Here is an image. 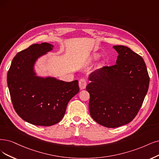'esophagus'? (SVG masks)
<instances>
[{"label":"esophagus","instance_id":"obj_1","mask_svg":"<svg viewBox=\"0 0 159 159\" xmlns=\"http://www.w3.org/2000/svg\"><path fill=\"white\" fill-rule=\"evenodd\" d=\"M79 87H80V89L81 90L84 89L85 88H86V84H87V83H86V79H84V78H82V79H80V80H79Z\"/></svg>","mask_w":159,"mask_h":159}]
</instances>
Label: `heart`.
Returning <instances> with one entry per match:
<instances>
[{"mask_svg":"<svg viewBox=\"0 0 159 159\" xmlns=\"http://www.w3.org/2000/svg\"><path fill=\"white\" fill-rule=\"evenodd\" d=\"M99 55L98 54H95V55H93V58L94 59H98V57H99Z\"/></svg>","mask_w":159,"mask_h":159,"instance_id":"heart-1","label":"heart"}]
</instances>
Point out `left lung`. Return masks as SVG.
<instances>
[{
	"instance_id": "left-lung-1",
	"label": "left lung",
	"mask_w": 159,
	"mask_h": 159,
	"mask_svg": "<svg viewBox=\"0 0 159 159\" xmlns=\"http://www.w3.org/2000/svg\"><path fill=\"white\" fill-rule=\"evenodd\" d=\"M119 53L115 65L92 72L86 86L92 118L107 128L130 122L142 107L149 84L142 57L125 46H114Z\"/></svg>"
}]
</instances>
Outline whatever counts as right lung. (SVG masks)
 <instances>
[{"label":"right lung","mask_w":159,"mask_h":159,"mask_svg":"<svg viewBox=\"0 0 159 159\" xmlns=\"http://www.w3.org/2000/svg\"><path fill=\"white\" fill-rule=\"evenodd\" d=\"M53 45L34 44L15 56L7 74L13 107L22 119L37 126H50L63 117L67 105L79 92L78 80L64 82L37 77L33 64L37 57L51 50Z\"/></svg>","instance_id":"right-lung-1"}]
</instances>
